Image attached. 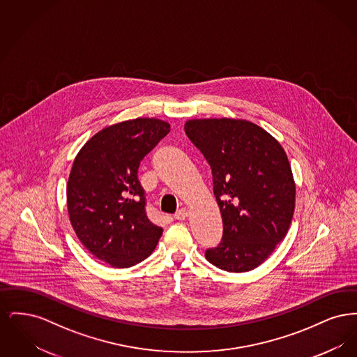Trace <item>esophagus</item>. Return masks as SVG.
<instances>
[{"mask_svg": "<svg viewBox=\"0 0 357 357\" xmlns=\"http://www.w3.org/2000/svg\"><path fill=\"white\" fill-rule=\"evenodd\" d=\"M187 215H188V210H187L186 207H182V208H179V210L174 214V218L178 220V221H183Z\"/></svg>", "mask_w": 357, "mask_h": 357, "instance_id": "esophagus-1", "label": "esophagus"}]
</instances>
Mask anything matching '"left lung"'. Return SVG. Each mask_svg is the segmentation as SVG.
<instances>
[{
	"label": "left lung",
	"instance_id": "obj_1",
	"mask_svg": "<svg viewBox=\"0 0 357 357\" xmlns=\"http://www.w3.org/2000/svg\"><path fill=\"white\" fill-rule=\"evenodd\" d=\"M185 132L213 174L223 234L206 259L222 271H253L287 236L296 186L281 144L246 120L195 119Z\"/></svg>",
	"mask_w": 357,
	"mask_h": 357
}]
</instances>
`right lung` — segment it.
<instances>
[{
	"label": "right lung",
	"mask_w": 357,
	"mask_h": 357,
	"mask_svg": "<svg viewBox=\"0 0 357 357\" xmlns=\"http://www.w3.org/2000/svg\"><path fill=\"white\" fill-rule=\"evenodd\" d=\"M169 132L163 120L123 121L92 136L73 162L69 220L86 250L111 266L130 268L146 259L163 233L147 217L137 170Z\"/></svg>",
	"instance_id": "1"
}]
</instances>
